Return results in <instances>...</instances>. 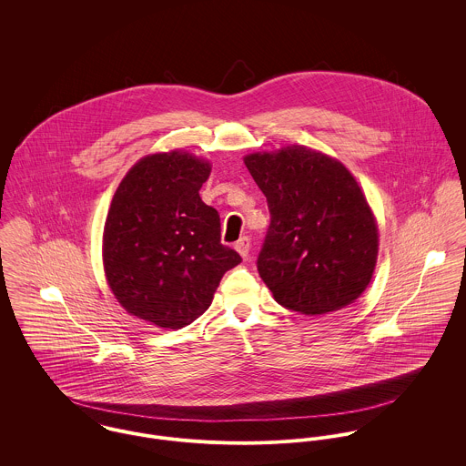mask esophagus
Instances as JSON below:
<instances>
[{"instance_id":"34e87169","label":"esophagus","mask_w":466,"mask_h":466,"mask_svg":"<svg viewBox=\"0 0 466 466\" xmlns=\"http://www.w3.org/2000/svg\"><path fill=\"white\" fill-rule=\"evenodd\" d=\"M235 249L242 258L249 257V249H251V240L248 237H242L238 242H235Z\"/></svg>"}]
</instances>
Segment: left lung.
Here are the masks:
<instances>
[{
    "mask_svg": "<svg viewBox=\"0 0 466 466\" xmlns=\"http://www.w3.org/2000/svg\"><path fill=\"white\" fill-rule=\"evenodd\" d=\"M244 163L270 211L258 272L274 299L323 316L360 298L377 266L379 226L353 174L305 145L253 152Z\"/></svg>",
    "mask_w": 466,
    "mask_h": 466,
    "instance_id": "left-lung-1",
    "label": "left lung"
}]
</instances>
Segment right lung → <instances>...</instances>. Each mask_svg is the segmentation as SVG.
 I'll return each instance as SVG.
<instances>
[{
  "instance_id": "1",
  "label": "right lung",
  "mask_w": 466,
  "mask_h": 466,
  "mask_svg": "<svg viewBox=\"0 0 466 466\" xmlns=\"http://www.w3.org/2000/svg\"><path fill=\"white\" fill-rule=\"evenodd\" d=\"M211 163L185 150L147 154L118 185L102 237L107 285L134 318L163 330L194 323L226 270L242 262L220 244V218L199 190Z\"/></svg>"
}]
</instances>
